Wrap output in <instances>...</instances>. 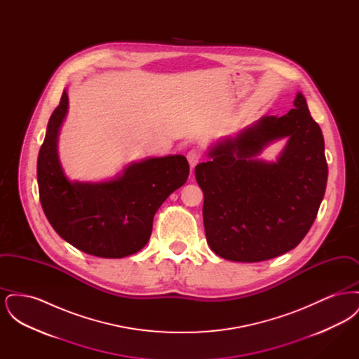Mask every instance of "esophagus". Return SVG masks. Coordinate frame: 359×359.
Listing matches in <instances>:
<instances>
[{
	"label": "esophagus",
	"instance_id": "esophagus-1",
	"mask_svg": "<svg viewBox=\"0 0 359 359\" xmlns=\"http://www.w3.org/2000/svg\"><path fill=\"white\" fill-rule=\"evenodd\" d=\"M202 154L198 149H191L187 154L188 163L191 165V168H195V165L199 163Z\"/></svg>",
	"mask_w": 359,
	"mask_h": 359
}]
</instances>
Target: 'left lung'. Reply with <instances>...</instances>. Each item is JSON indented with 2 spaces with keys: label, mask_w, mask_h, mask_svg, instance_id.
Returning a JSON list of instances; mask_svg holds the SVG:
<instances>
[{
  "label": "left lung",
  "mask_w": 359,
  "mask_h": 359,
  "mask_svg": "<svg viewBox=\"0 0 359 359\" xmlns=\"http://www.w3.org/2000/svg\"><path fill=\"white\" fill-rule=\"evenodd\" d=\"M285 116H265L210 149L195 167L205 195L203 223L211 250L229 261L281 256L307 236L325 196L327 161L320 126L302 93ZM287 137L277 162L256 156Z\"/></svg>",
  "instance_id": "1"
}]
</instances>
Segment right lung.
I'll return each mask as SVG.
<instances>
[{"label": "right lung", "instance_id": "1", "mask_svg": "<svg viewBox=\"0 0 359 359\" xmlns=\"http://www.w3.org/2000/svg\"><path fill=\"white\" fill-rule=\"evenodd\" d=\"M67 109L65 90L37 157L44 214L62 238L87 255H135L148 243L158 207L187 182V158L182 154L152 157L129 164L121 176L109 182H69L57 157V137Z\"/></svg>", "mask_w": 359, "mask_h": 359}]
</instances>
